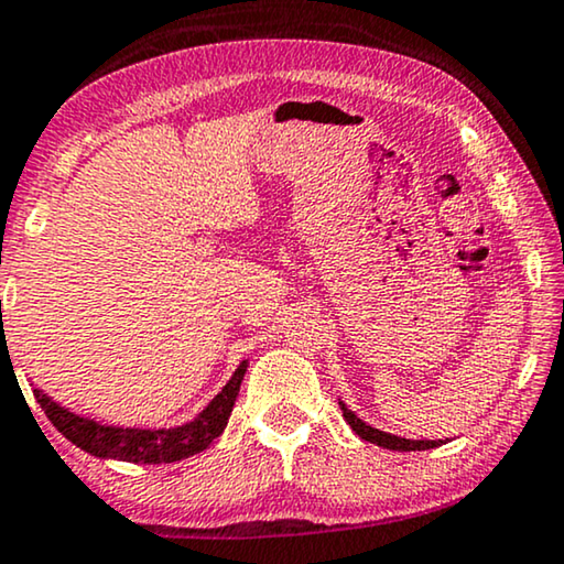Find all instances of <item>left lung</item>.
Segmentation results:
<instances>
[{"mask_svg":"<svg viewBox=\"0 0 564 564\" xmlns=\"http://www.w3.org/2000/svg\"><path fill=\"white\" fill-rule=\"evenodd\" d=\"M338 405H341L344 421L349 423L354 434H357L359 438H365V442H369V444L382 446V449H392V452H423V449H436V446L446 444V442H442V438H438V442H431V438H429V442H426V438H400L395 434H388V431H380V429L369 426V423L361 421L357 413L346 408L344 400H338Z\"/></svg>","mask_w":564,"mask_h":564,"instance_id":"left-lung-1","label":"left lung"}]
</instances>
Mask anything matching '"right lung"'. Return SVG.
Returning <instances> with one entry per match:
<instances>
[{
	"label": "right lung",
	"mask_w": 564,
	"mask_h": 564,
	"mask_svg": "<svg viewBox=\"0 0 564 564\" xmlns=\"http://www.w3.org/2000/svg\"><path fill=\"white\" fill-rule=\"evenodd\" d=\"M246 367H249V359H243L238 365L234 377L226 382V388L195 419L174 429L107 426V423L84 419V415L58 405L43 390L35 388L33 395L53 426L68 442L79 446V449L95 454L99 459H120L133 462V465H161V462H180L192 457V454L205 452L213 444V438L223 434V429L228 426L230 411H234L238 390H241Z\"/></svg>",
	"instance_id": "obj_1"
}]
</instances>
